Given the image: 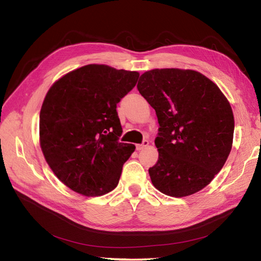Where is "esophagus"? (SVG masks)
<instances>
[{"instance_id":"esophagus-1","label":"esophagus","mask_w":261,"mask_h":261,"mask_svg":"<svg viewBox=\"0 0 261 261\" xmlns=\"http://www.w3.org/2000/svg\"><path fill=\"white\" fill-rule=\"evenodd\" d=\"M148 145H149V142L147 140H145L142 143H140V145H136V149L138 151H140V150H142L143 148H146Z\"/></svg>"}]
</instances>
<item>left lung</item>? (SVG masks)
Listing matches in <instances>:
<instances>
[{
	"mask_svg": "<svg viewBox=\"0 0 261 261\" xmlns=\"http://www.w3.org/2000/svg\"><path fill=\"white\" fill-rule=\"evenodd\" d=\"M137 87L160 126L158 162L149 168L153 186L173 197L203 190L231 151L234 118L229 101L218 85L191 69L148 70Z\"/></svg>",
	"mask_w": 261,
	"mask_h": 261,
	"instance_id": "obj_1",
	"label": "left lung"
}]
</instances>
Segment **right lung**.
Listing matches in <instances>:
<instances>
[{
	"instance_id": "1",
	"label": "right lung",
	"mask_w": 261,
	"mask_h": 261,
	"mask_svg": "<svg viewBox=\"0 0 261 261\" xmlns=\"http://www.w3.org/2000/svg\"><path fill=\"white\" fill-rule=\"evenodd\" d=\"M138 79V71L92 64L49 88L40 110V147L54 174L70 190L101 196L118 186L136 147L119 141L116 104Z\"/></svg>"
}]
</instances>
